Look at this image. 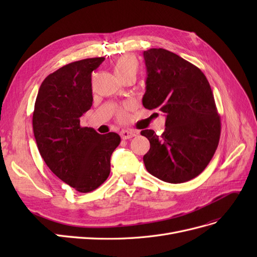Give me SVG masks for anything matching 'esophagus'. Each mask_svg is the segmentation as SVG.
<instances>
[{"instance_id": "esophagus-1", "label": "esophagus", "mask_w": 257, "mask_h": 257, "mask_svg": "<svg viewBox=\"0 0 257 257\" xmlns=\"http://www.w3.org/2000/svg\"><path fill=\"white\" fill-rule=\"evenodd\" d=\"M136 136V132L134 131H127V130H124L121 132V137L123 139H130V138H133Z\"/></svg>"}]
</instances>
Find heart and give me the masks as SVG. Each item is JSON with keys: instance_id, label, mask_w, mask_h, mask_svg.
I'll return each instance as SVG.
<instances>
[{"instance_id": "b5f03b06", "label": "heart", "mask_w": 257, "mask_h": 257, "mask_svg": "<svg viewBox=\"0 0 257 257\" xmlns=\"http://www.w3.org/2000/svg\"><path fill=\"white\" fill-rule=\"evenodd\" d=\"M138 63L137 60L133 56H128V54H124L121 56L118 60L113 63V71L114 74L118 76V78H122L127 75H136ZM119 119L124 121L127 119V112L126 110L121 109L119 111Z\"/></svg>"}]
</instances>
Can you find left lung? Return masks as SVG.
Segmentation results:
<instances>
[{
    "label": "left lung",
    "mask_w": 257,
    "mask_h": 257,
    "mask_svg": "<svg viewBox=\"0 0 257 257\" xmlns=\"http://www.w3.org/2000/svg\"><path fill=\"white\" fill-rule=\"evenodd\" d=\"M147 67L143 105L166 115L165 131L141 134L150 142L146 169L169 183H182L207 167L219 145L221 119L211 87L200 69L163 48L144 51Z\"/></svg>",
    "instance_id": "8db88e82"
}]
</instances>
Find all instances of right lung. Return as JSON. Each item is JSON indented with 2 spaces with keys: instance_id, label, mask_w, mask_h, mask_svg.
I'll use <instances>...</instances> for the list:
<instances>
[{
  "instance_id": "right-lung-1",
  "label": "right lung",
  "mask_w": 257,
  "mask_h": 257,
  "mask_svg": "<svg viewBox=\"0 0 257 257\" xmlns=\"http://www.w3.org/2000/svg\"><path fill=\"white\" fill-rule=\"evenodd\" d=\"M105 58L72 62L48 75L35 100L33 132L43 160L62 181L80 193L103 184L110 174V157L121 138L80 126L93 102L92 72Z\"/></svg>"
}]
</instances>
